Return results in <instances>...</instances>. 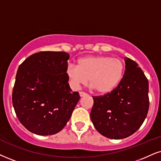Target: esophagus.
Here are the masks:
<instances>
[{
  "instance_id": "obj_1",
  "label": "esophagus",
  "mask_w": 161,
  "mask_h": 161,
  "mask_svg": "<svg viewBox=\"0 0 161 161\" xmlns=\"http://www.w3.org/2000/svg\"><path fill=\"white\" fill-rule=\"evenodd\" d=\"M79 95H80V97H83V96H86L87 94H86V92H79Z\"/></svg>"
}]
</instances>
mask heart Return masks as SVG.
Wrapping results in <instances>:
<instances>
[{
    "label": "heart",
    "instance_id": "b5f03b06",
    "mask_svg": "<svg viewBox=\"0 0 161 161\" xmlns=\"http://www.w3.org/2000/svg\"><path fill=\"white\" fill-rule=\"evenodd\" d=\"M125 71V63L118 57L90 56L81 58L77 65L67 67L68 75L73 88L78 89L89 79L91 87L100 94L112 92L120 84Z\"/></svg>",
    "mask_w": 161,
    "mask_h": 161
}]
</instances>
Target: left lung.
<instances>
[{"label": "left lung", "mask_w": 161, "mask_h": 161, "mask_svg": "<svg viewBox=\"0 0 161 161\" xmlns=\"http://www.w3.org/2000/svg\"><path fill=\"white\" fill-rule=\"evenodd\" d=\"M125 71L119 84L104 96H92L90 113L93 125L103 136L119 140L132 135L149 108L148 81L135 61L125 57Z\"/></svg>", "instance_id": "left-lung-1"}]
</instances>
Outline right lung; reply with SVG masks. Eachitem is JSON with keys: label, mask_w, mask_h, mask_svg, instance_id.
Listing matches in <instances>:
<instances>
[{"label": "right lung", "mask_w": 161, "mask_h": 161, "mask_svg": "<svg viewBox=\"0 0 161 161\" xmlns=\"http://www.w3.org/2000/svg\"><path fill=\"white\" fill-rule=\"evenodd\" d=\"M69 59L63 51H40L19 65L12 100L18 119L29 131L52 135L70 119L80 95L68 83Z\"/></svg>", "instance_id": "add662e5"}]
</instances>
